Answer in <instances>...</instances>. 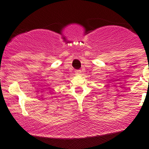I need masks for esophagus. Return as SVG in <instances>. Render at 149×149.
<instances>
[{"instance_id": "34e87169", "label": "esophagus", "mask_w": 149, "mask_h": 149, "mask_svg": "<svg viewBox=\"0 0 149 149\" xmlns=\"http://www.w3.org/2000/svg\"><path fill=\"white\" fill-rule=\"evenodd\" d=\"M75 72H76V73H78V74H80V73H81L82 71H81V70H76Z\"/></svg>"}]
</instances>
